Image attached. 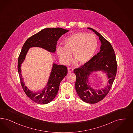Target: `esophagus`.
<instances>
[{"mask_svg": "<svg viewBox=\"0 0 133 133\" xmlns=\"http://www.w3.org/2000/svg\"><path fill=\"white\" fill-rule=\"evenodd\" d=\"M68 72H69V73H71V72L73 71V69L71 68H68Z\"/></svg>", "mask_w": 133, "mask_h": 133, "instance_id": "esophagus-1", "label": "esophagus"}]
</instances>
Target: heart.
I'll use <instances>...</instances> for the list:
<instances>
[{
	"label": "heart",
	"instance_id": "b5f03b06",
	"mask_svg": "<svg viewBox=\"0 0 133 133\" xmlns=\"http://www.w3.org/2000/svg\"><path fill=\"white\" fill-rule=\"evenodd\" d=\"M64 47L59 46L56 49L60 62L67 65L73 54L75 60L79 64L88 62L94 55L98 46L96 36L83 32L73 34L64 41Z\"/></svg>",
	"mask_w": 133,
	"mask_h": 133
}]
</instances>
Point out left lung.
<instances>
[{"label":"left lung","mask_w":133,"mask_h":133,"mask_svg":"<svg viewBox=\"0 0 133 133\" xmlns=\"http://www.w3.org/2000/svg\"><path fill=\"white\" fill-rule=\"evenodd\" d=\"M98 36L101 42L100 51L87 63L74 70L76 76L75 88L83 101L94 104L102 101L108 94L117 73L116 55L111 43L101 35L91 28H88ZM103 70L108 73L109 84L104 89L96 91L88 85V75L93 71Z\"/></svg>","instance_id":"obj_1"}]
</instances>
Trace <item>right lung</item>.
<instances>
[{"label": "right lung", "instance_id": "right-lung-1", "mask_svg": "<svg viewBox=\"0 0 133 133\" xmlns=\"http://www.w3.org/2000/svg\"><path fill=\"white\" fill-rule=\"evenodd\" d=\"M69 30L60 28H46L29 37L24 44L18 61V71L23 90L28 97L32 101L45 104L51 102L55 98L58 91L60 83L68 72L67 67L64 65L53 64V68L46 87L38 92H34L25 86L22 76L21 65L26 55L31 47H41L48 51L54 52L57 42L60 37Z\"/></svg>", "mask_w": 133, "mask_h": 133}]
</instances>
